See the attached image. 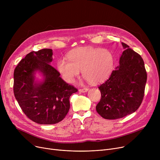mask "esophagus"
Returning a JSON list of instances; mask_svg holds the SVG:
<instances>
[{
  "instance_id": "34e87169",
  "label": "esophagus",
  "mask_w": 160,
  "mask_h": 160,
  "mask_svg": "<svg viewBox=\"0 0 160 160\" xmlns=\"http://www.w3.org/2000/svg\"><path fill=\"white\" fill-rule=\"evenodd\" d=\"M89 90L88 88H83V89H80L79 91L82 92V93H85V92H87Z\"/></svg>"
}]
</instances>
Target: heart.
I'll list each match as a JSON object with an SVG mask.
<instances>
[{
	"mask_svg": "<svg viewBox=\"0 0 160 160\" xmlns=\"http://www.w3.org/2000/svg\"><path fill=\"white\" fill-rule=\"evenodd\" d=\"M68 59H60L57 63V69L69 83L74 82L80 71L89 82H102L110 77L115 63V57L110 50L94 47L76 49L69 53Z\"/></svg>",
	"mask_w": 160,
	"mask_h": 160,
	"instance_id": "b5f03b06",
	"label": "heart"
}]
</instances>
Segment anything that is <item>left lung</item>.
<instances>
[{"mask_svg": "<svg viewBox=\"0 0 160 160\" xmlns=\"http://www.w3.org/2000/svg\"><path fill=\"white\" fill-rule=\"evenodd\" d=\"M124 50L119 65L98 86L101 98L97 113L106 119H117L135 112L144 97L147 74L141 56L122 43Z\"/></svg>", "mask_w": 160, "mask_h": 160, "instance_id": "1", "label": "left lung"}]
</instances>
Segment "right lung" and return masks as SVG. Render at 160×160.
<instances>
[{
  "label": "right lung",
  "mask_w": 160,
  "mask_h": 160,
  "mask_svg": "<svg viewBox=\"0 0 160 160\" xmlns=\"http://www.w3.org/2000/svg\"><path fill=\"white\" fill-rule=\"evenodd\" d=\"M52 49L32 51L22 59L13 74V93L21 110L28 119L40 124L62 121L70 108L69 98L78 91L66 83L54 67ZM43 73V82H35V72Z\"/></svg>",
  "instance_id": "right-lung-1"
}]
</instances>
